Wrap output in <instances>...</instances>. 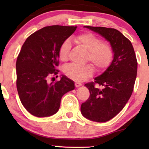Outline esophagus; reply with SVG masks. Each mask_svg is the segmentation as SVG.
<instances>
[{
	"label": "esophagus",
	"mask_w": 149,
	"mask_h": 149,
	"mask_svg": "<svg viewBox=\"0 0 149 149\" xmlns=\"http://www.w3.org/2000/svg\"><path fill=\"white\" fill-rule=\"evenodd\" d=\"M74 85H75V87H79V86H81V85H82V83H79V82H75L74 83Z\"/></svg>",
	"instance_id": "esophagus-1"
}]
</instances>
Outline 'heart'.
Masks as SVG:
<instances>
[{"instance_id":"heart-1","label":"heart","mask_w":149,"mask_h":149,"mask_svg":"<svg viewBox=\"0 0 149 149\" xmlns=\"http://www.w3.org/2000/svg\"><path fill=\"white\" fill-rule=\"evenodd\" d=\"M74 41L87 51V62H91L97 70L102 71L107 68L113 60L114 51L109 42L102 41L93 34L86 32L75 36ZM71 48L69 40H65L61 44L58 50V57L62 62H66ZM64 73L68 78L76 81H82L92 76L93 67L87 64L83 66L70 64L64 69Z\"/></svg>"}]
</instances>
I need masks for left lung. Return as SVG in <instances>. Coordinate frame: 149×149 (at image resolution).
<instances>
[{
  "label": "left lung",
  "mask_w": 149,
  "mask_h": 149,
  "mask_svg": "<svg viewBox=\"0 0 149 149\" xmlns=\"http://www.w3.org/2000/svg\"><path fill=\"white\" fill-rule=\"evenodd\" d=\"M109 40L113 47L111 64L95 81L85 85L89 97L81 104L83 117L91 121L105 122L115 117L125 107L133 92L137 75L138 62L130 40L119 30L111 28L85 26ZM96 84L102 86L100 89Z\"/></svg>",
  "instance_id": "8db88e82"
}]
</instances>
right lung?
I'll list each match as a JSON object with an SVG mask.
<instances>
[{
	"label": "right lung",
	"instance_id": "right-lung-1",
	"mask_svg": "<svg viewBox=\"0 0 149 149\" xmlns=\"http://www.w3.org/2000/svg\"><path fill=\"white\" fill-rule=\"evenodd\" d=\"M77 27L46 26L28 36L22 45L16 61V85L20 101L31 115H54L63 95L74 89L73 81L66 77L51 83L48 79L58 74L59 47Z\"/></svg>",
	"mask_w": 149,
	"mask_h": 149
}]
</instances>
